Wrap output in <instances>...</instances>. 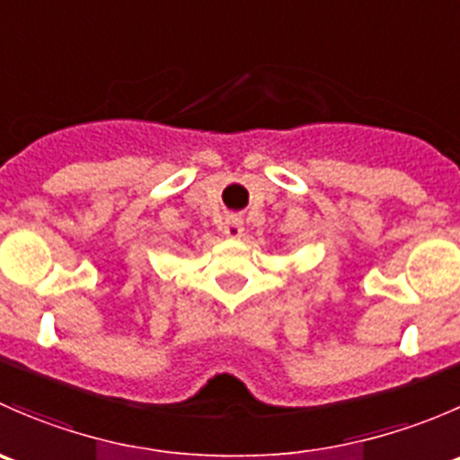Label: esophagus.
Segmentation results:
<instances>
[{"instance_id":"obj_1","label":"esophagus","mask_w":460,"mask_h":460,"mask_svg":"<svg viewBox=\"0 0 460 460\" xmlns=\"http://www.w3.org/2000/svg\"><path fill=\"white\" fill-rule=\"evenodd\" d=\"M244 231L243 226V220L240 217H226L225 222H222V234L226 235V238H240Z\"/></svg>"}]
</instances>
